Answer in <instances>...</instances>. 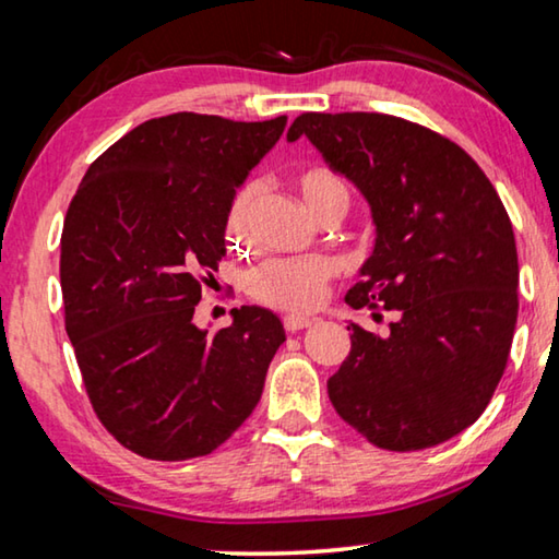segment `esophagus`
<instances>
[{
    "label": "esophagus",
    "mask_w": 559,
    "mask_h": 559,
    "mask_svg": "<svg viewBox=\"0 0 559 559\" xmlns=\"http://www.w3.org/2000/svg\"><path fill=\"white\" fill-rule=\"evenodd\" d=\"M313 323H318V320L306 318V316H286V318H283V328H286L288 333H298V330H306Z\"/></svg>",
    "instance_id": "1"
}]
</instances>
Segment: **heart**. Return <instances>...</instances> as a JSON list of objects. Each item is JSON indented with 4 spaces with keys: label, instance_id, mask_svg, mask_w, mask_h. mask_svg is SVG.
Returning <instances> with one entry per match:
<instances>
[{
    "label": "heart",
    "instance_id": "1",
    "mask_svg": "<svg viewBox=\"0 0 559 559\" xmlns=\"http://www.w3.org/2000/svg\"><path fill=\"white\" fill-rule=\"evenodd\" d=\"M296 187L306 202L308 212L320 219L325 214H343L347 210L349 192L343 179L325 167H308L296 175ZM259 197V185L246 182L236 189L229 210H226V241L243 246L249 236V222L253 204ZM337 273V261L330 257H281L259 263L246 276V290L263 306L306 313L323 306L330 281Z\"/></svg>",
    "mask_w": 559,
    "mask_h": 559
}]
</instances>
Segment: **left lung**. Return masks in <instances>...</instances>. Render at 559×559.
Here are the masks:
<instances>
[{
  "mask_svg": "<svg viewBox=\"0 0 559 559\" xmlns=\"http://www.w3.org/2000/svg\"><path fill=\"white\" fill-rule=\"evenodd\" d=\"M306 135L372 206L377 239L345 302L394 310L390 335L349 323L328 380L335 412L386 451L468 429L506 372L518 320V251L503 202L466 150L384 112H302Z\"/></svg>",
  "mask_w": 559,
  "mask_h": 559,
  "instance_id": "8db88e82",
  "label": "left lung"
}]
</instances>
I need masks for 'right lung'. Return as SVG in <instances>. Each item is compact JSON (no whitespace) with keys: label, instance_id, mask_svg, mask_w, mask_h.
<instances>
[{"label":"right lung","instance_id":"1","mask_svg":"<svg viewBox=\"0 0 559 559\" xmlns=\"http://www.w3.org/2000/svg\"><path fill=\"white\" fill-rule=\"evenodd\" d=\"M286 120H147L88 167L66 212V333L93 412L138 456L187 461L222 447L257 409L286 343L281 320L259 306L234 308L214 333L192 320L226 253L236 187Z\"/></svg>","mask_w":559,"mask_h":559}]
</instances>
